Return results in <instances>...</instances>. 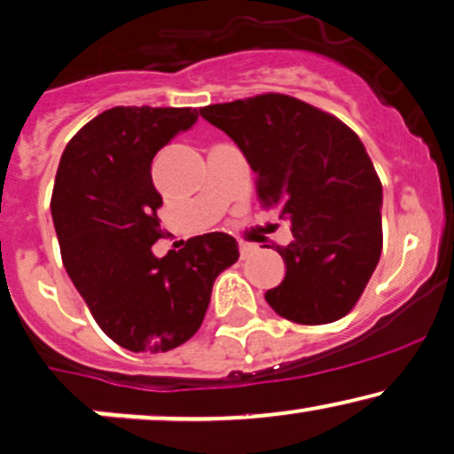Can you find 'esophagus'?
Here are the masks:
<instances>
[{"instance_id":"esophagus-1","label":"esophagus","mask_w":454,"mask_h":454,"mask_svg":"<svg viewBox=\"0 0 454 454\" xmlns=\"http://www.w3.org/2000/svg\"><path fill=\"white\" fill-rule=\"evenodd\" d=\"M239 253H242V256H248L254 253V246L253 244H246V242H239Z\"/></svg>"}]
</instances>
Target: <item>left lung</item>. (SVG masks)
I'll return each mask as SVG.
<instances>
[{"instance_id":"left-lung-1","label":"left lung","mask_w":454,"mask_h":454,"mask_svg":"<svg viewBox=\"0 0 454 454\" xmlns=\"http://www.w3.org/2000/svg\"><path fill=\"white\" fill-rule=\"evenodd\" d=\"M200 114L242 151L262 204L293 225V242L276 246L286 276L265 293L271 309L309 326L347 316L383 248V187L357 134L286 94Z\"/></svg>"}]
</instances>
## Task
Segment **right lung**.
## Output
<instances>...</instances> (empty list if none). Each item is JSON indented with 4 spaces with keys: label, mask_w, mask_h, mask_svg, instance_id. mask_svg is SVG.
I'll use <instances>...</instances> for the list:
<instances>
[{
    "label": "right lung",
    "mask_w": 454,
    "mask_h": 454,
    "mask_svg": "<svg viewBox=\"0 0 454 454\" xmlns=\"http://www.w3.org/2000/svg\"><path fill=\"white\" fill-rule=\"evenodd\" d=\"M198 117L189 107L107 109L71 138L56 172L50 208L65 270L103 333L134 354L192 339L216 276L239 256L221 231L153 254L161 195L151 161Z\"/></svg>",
    "instance_id": "1"
}]
</instances>
